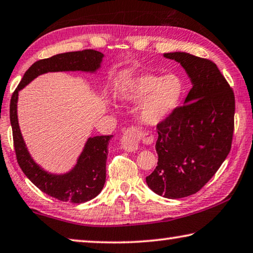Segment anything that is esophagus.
I'll return each instance as SVG.
<instances>
[{
  "label": "esophagus",
  "mask_w": 253,
  "mask_h": 253,
  "mask_svg": "<svg viewBox=\"0 0 253 253\" xmlns=\"http://www.w3.org/2000/svg\"><path fill=\"white\" fill-rule=\"evenodd\" d=\"M141 138V132L135 127H129L121 139V147L126 151H135L139 147V141Z\"/></svg>",
  "instance_id": "34e87169"
}]
</instances>
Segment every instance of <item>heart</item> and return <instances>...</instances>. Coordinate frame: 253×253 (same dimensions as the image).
Segmentation results:
<instances>
[{
  "label": "heart",
  "instance_id": "heart-1",
  "mask_svg": "<svg viewBox=\"0 0 253 253\" xmlns=\"http://www.w3.org/2000/svg\"><path fill=\"white\" fill-rule=\"evenodd\" d=\"M185 82L178 74L163 76L140 74L129 77L118 90L123 103H139L138 118L144 126H157L171 117L185 94Z\"/></svg>",
  "mask_w": 253,
  "mask_h": 253
}]
</instances>
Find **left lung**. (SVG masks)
Segmentation results:
<instances>
[{
  "instance_id": "8db88e82",
  "label": "left lung",
  "mask_w": 253,
  "mask_h": 253,
  "mask_svg": "<svg viewBox=\"0 0 253 253\" xmlns=\"http://www.w3.org/2000/svg\"><path fill=\"white\" fill-rule=\"evenodd\" d=\"M164 57L183 66L192 89L184 105L157 126L158 165L146 181L152 192L177 200L197 193L229 155L235 99L213 61L181 51Z\"/></svg>"
}]
</instances>
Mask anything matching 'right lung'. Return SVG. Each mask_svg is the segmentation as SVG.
<instances>
[{"label":"right lung","instance_id":"add662e5","mask_svg":"<svg viewBox=\"0 0 253 253\" xmlns=\"http://www.w3.org/2000/svg\"><path fill=\"white\" fill-rule=\"evenodd\" d=\"M104 55L86 49L82 51L59 53L47 59L36 61L26 74L10 103V121L13 133L16 160L22 169L41 192L63 202L82 204L96 197L104 187L106 178V159L109 142L113 135L90 136L86 141L76 165L65 173H51L32 159L24 142L18 121L19 92L39 75L52 72H84L96 73L101 68Z\"/></svg>","mask_w":253,"mask_h":253}]
</instances>
